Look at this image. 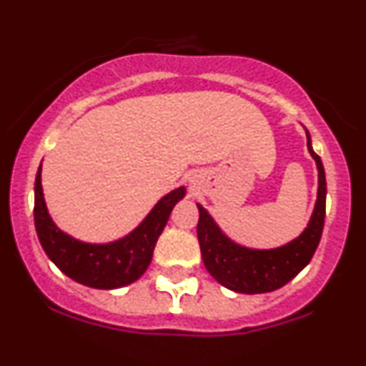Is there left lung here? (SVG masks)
<instances>
[{"label": "left lung", "instance_id": "1", "mask_svg": "<svg viewBox=\"0 0 366 366\" xmlns=\"http://www.w3.org/2000/svg\"><path fill=\"white\" fill-rule=\"evenodd\" d=\"M307 147L319 170V189L312 217L305 232L290 244L270 251L242 247L219 229L209 212L198 205V242L209 274L228 290L237 293H270L290 282L312 259L322 234L326 215V177L322 161L314 152L307 132Z\"/></svg>", "mask_w": 366, "mask_h": 366}]
</instances>
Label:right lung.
<instances>
[{"mask_svg":"<svg viewBox=\"0 0 366 366\" xmlns=\"http://www.w3.org/2000/svg\"><path fill=\"white\" fill-rule=\"evenodd\" d=\"M184 194L186 189L179 187L161 198L128 237L110 244H86L63 233L52 222L45 207L40 164L34 180V228L45 254L64 275L94 290H115L144 275L151 264L157 238L167 226L175 203Z\"/></svg>","mask_w":366,"mask_h":366,"instance_id":"add662e5","label":"right lung"}]
</instances>
